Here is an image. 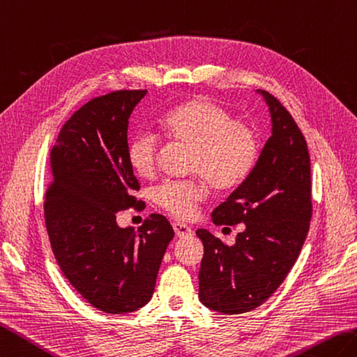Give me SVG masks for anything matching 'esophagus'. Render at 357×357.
<instances>
[{
	"instance_id": "obj_1",
	"label": "esophagus",
	"mask_w": 357,
	"mask_h": 357,
	"mask_svg": "<svg viewBox=\"0 0 357 357\" xmlns=\"http://www.w3.org/2000/svg\"><path fill=\"white\" fill-rule=\"evenodd\" d=\"M172 227H174V231H176V235L177 236H180V238H183V236H189V235H192V229L189 227L188 225H183V223H172Z\"/></svg>"
}]
</instances>
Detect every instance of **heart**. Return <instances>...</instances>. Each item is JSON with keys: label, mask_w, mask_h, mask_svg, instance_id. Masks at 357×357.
<instances>
[{"label": "heart", "mask_w": 357, "mask_h": 357, "mask_svg": "<svg viewBox=\"0 0 357 357\" xmlns=\"http://www.w3.org/2000/svg\"><path fill=\"white\" fill-rule=\"evenodd\" d=\"M160 128L168 139L192 149L189 171L204 176L217 192L241 186L257 166L259 157L257 131L248 123L235 121L227 109L208 98H194L174 107L160 119ZM158 148L160 137L154 131L142 130L131 137L126 157L139 177L154 176ZM204 179L166 180L153 189V200L174 217L191 218L197 204L208 195Z\"/></svg>", "instance_id": "1"}]
</instances>
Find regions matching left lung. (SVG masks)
Returning <instances> with one entry per match:
<instances>
[{"label": "left lung", "mask_w": 357, "mask_h": 357, "mask_svg": "<svg viewBox=\"0 0 357 357\" xmlns=\"http://www.w3.org/2000/svg\"><path fill=\"white\" fill-rule=\"evenodd\" d=\"M272 116L268 137L252 174L212 212L217 226H243L234 245L199 229L204 255L202 304L240 314L271 298L303 249L312 220L310 155L299 126L273 94L261 90Z\"/></svg>", "instance_id": "left-lung-1"}]
</instances>
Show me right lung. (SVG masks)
I'll list each match as a JSON object with an SVG mask.
<instances>
[{
  "mask_svg": "<svg viewBox=\"0 0 357 357\" xmlns=\"http://www.w3.org/2000/svg\"><path fill=\"white\" fill-rule=\"evenodd\" d=\"M146 90H117L82 105L50 153L44 218L52 252L79 295L100 312L123 314L148 304L174 229L151 213L137 231L117 212L145 203L126 157L128 119Z\"/></svg>",
  "mask_w": 357,
  "mask_h": 357,
  "instance_id": "obj_1",
  "label": "right lung"
}]
</instances>
